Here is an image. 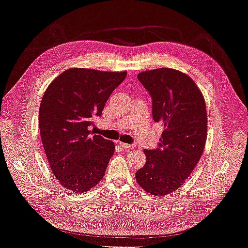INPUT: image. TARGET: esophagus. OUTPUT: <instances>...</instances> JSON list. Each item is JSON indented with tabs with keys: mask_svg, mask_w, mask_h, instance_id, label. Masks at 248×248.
Here are the masks:
<instances>
[{
	"mask_svg": "<svg viewBox=\"0 0 248 248\" xmlns=\"http://www.w3.org/2000/svg\"><path fill=\"white\" fill-rule=\"evenodd\" d=\"M119 144L123 149H132V148H134L133 144H125V142H122V141H120Z\"/></svg>",
	"mask_w": 248,
	"mask_h": 248,
	"instance_id": "esophagus-1",
	"label": "esophagus"
}]
</instances>
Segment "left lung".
Segmentation results:
<instances>
[{
  "mask_svg": "<svg viewBox=\"0 0 248 248\" xmlns=\"http://www.w3.org/2000/svg\"><path fill=\"white\" fill-rule=\"evenodd\" d=\"M138 78L152 97L153 120L164 130L158 147L144 150L147 161L136 178L145 191L163 197L183 185L204 151L206 103L196 82L181 71L158 68Z\"/></svg>",
  "mask_w": 248,
  "mask_h": 248,
  "instance_id": "left-lung-1",
  "label": "left lung"
}]
</instances>
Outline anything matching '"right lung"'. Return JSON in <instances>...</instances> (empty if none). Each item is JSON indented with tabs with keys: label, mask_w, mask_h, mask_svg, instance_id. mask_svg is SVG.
Listing matches in <instances>:
<instances>
[{
	"label": "right lung",
	"mask_w": 248,
	"mask_h": 248,
	"mask_svg": "<svg viewBox=\"0 0 248 248\" xmlns=\"http://www.w3.org/2000/svg\"><path fill=\"white\" fill-rule=\"evenodd\" d=\"M126 71L70 68L50 82L39 108V129L52 174L63 187L82 193L104 177L115 144L89 130L101 116Z\"/></svg>",
	"instance_id": "add662e5"
}]
</instances>
